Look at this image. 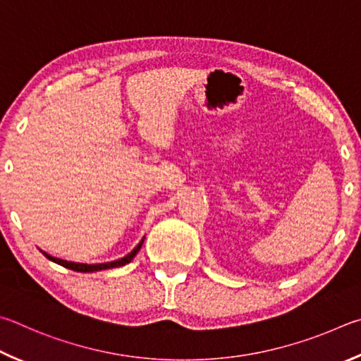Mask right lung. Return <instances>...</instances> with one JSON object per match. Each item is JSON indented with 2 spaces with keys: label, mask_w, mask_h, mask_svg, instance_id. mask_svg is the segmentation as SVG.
<instances>
[{
  "label": "right lung",
  "mask_w": 361,
  "mask_h": 361,
  "mask_svg": "<svg viewBox=\"0 0 361 361\" xmlns=\"http://www.w3.org/2000/svg\"><path fill=\"white\" fill-rule=\"evenodd\" d=\"M144 243V238L141 239V243H139L135 249H133L128 255H125L123 258H118V260H114V262H107V263H97V264H87V263H74V262H66V260H61V258H56L46 254V252H42L44 255H46L50 262H54L56 264H61V267H65L68 269H73V271H78V273H93V271H101V269H111V268H118V267H123V264L130 263L135 255L141 249V245Z\"/></svg>",
  "instance_id": "add662e5"
}]
</instances>
